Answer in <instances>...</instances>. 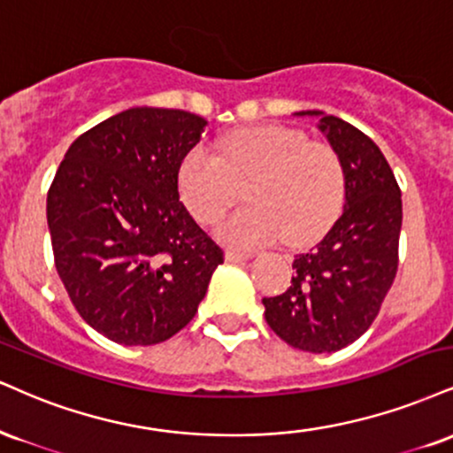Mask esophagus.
Instances as JSON below:
<instances>
[{"mask_svg": "<svg viewBox=\"0 0 453 453\" xmlns=\"http://www.w3.org/2000/svg\"><path fill=\"white\" fill-rule=\"evenodd\" d=\"M250 257H253V253H249V250H238V249L226 250V259L230 261V264H236V261H247Z\"/></svg>", "mask_w": 453, "mask_h": 453, "instance_id": "34e87169", "label": "esophagus"}]
</instances>
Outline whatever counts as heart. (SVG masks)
Masks as SVG:
<instances>
[{
	"mask_svg": "<svg viewBox=\"0 0 453 453\" xmlns=\"http://www.w3.org/2000/svg\"><path fill=\"white\" fill-rule=\"evenodd\" d=\"M183 204L200 223H215L247 188L250 206L219 223L217 234L236 247L303 244L335 219L344 200L342 157L329 143L296 128L250 127L219 143V157L203 147L188 151L177 173Z\"/></svg>",
	"mask_w": 453,
	"mask_h": 453,
	"instance_id": "b5f03b06",
	"label": "heart"
}]
</instances>
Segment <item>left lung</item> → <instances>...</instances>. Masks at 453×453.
<instances>
[{
    "label": "left lung",
    "instance_id": "1",
    "mask_svg": "<svg viewBox=\"0 0 453 453\" xmlns=\"http://www.w3.org/2000/svg\"><path fill=\"white\" fill-rule=\"evenodd\" d=\"M344 165V211L325 238L293 259L285 293L264 297L265 320L299 350L335 352L358 340L380 312L399 265L401 189L380 147L352 124L312 109Z\"/></svg>",
    "mask_w": 453,
    "mask_h": 453
}]
</instances>
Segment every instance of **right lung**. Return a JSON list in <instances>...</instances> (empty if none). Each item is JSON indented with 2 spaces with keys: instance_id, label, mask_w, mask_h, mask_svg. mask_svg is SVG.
<instances>
[{
  "instance_id": "obj_1",
  "label": "right lung",
  "mask_w": 453,
  "mask_h": 453,
  "mask_svg": "<svg viewBox=\"0 0 453 453\" xmlns=\"http://www.w3.org/2000/svg\"><path fill=\"white\" fill-rule=\"evenodd\" d=\"M206 124L181 109L130 107L80 134L54 174V265L81 319L107 340L166 342L194 319L223 264L179 203V165Z\"/></svg>"
}]
</instances>
